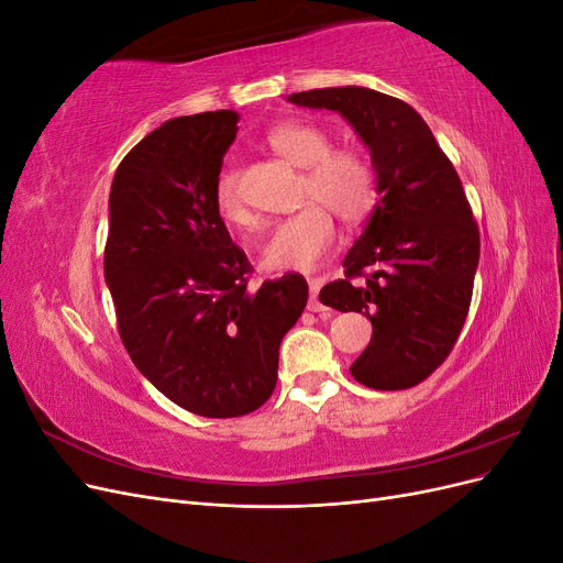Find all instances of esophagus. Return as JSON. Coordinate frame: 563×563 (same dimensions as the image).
Returning a JSON list of instances; mask_svg holds the SVG:
<instances>
[{"mask_svg":"<svg viewBox=\"0 0 563 563\" xmlns=\"http://www.w3.org/2000/svg\"><path fill=\"white\" fill-rule=\"evenodd\" d=\"M321 286H323L321 277L310 279V302H308V310L310 312H329L327 305H321V300H319V288Z\"/></svg>","mask_w":563,"mask_h":563,"instance_id":"esophagus-1","label":"esophagus"}]
</instances>
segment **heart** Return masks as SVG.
I'll use <instances>...</instances> for the list:
<instances>
[{
    "label": "heart",
    "instance_id": "obj_1",
    "mask_svg": "<svg viewBox=\"0 0 563 563\" xmlns=\"http://www.w3.org/2000/svg\"><path fill=\"white\" fill-rule=\"evenodd\" d=\"M267 143L286 162L305 168L302 201L310 203L272 230L261 249V265L272 272H310L333 249L335 220L331 211L354 223L376 207V172L362 152L333 150L331 135L310 122H284L267 133ZM213 199L225 223L255 225L230 168L218 176Z\"/></svg>",
    "mask_w": 563,
    "mask_h": 563
}]
</instances>
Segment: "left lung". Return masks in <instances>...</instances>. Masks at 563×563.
I'll list each match as a JSON object with an SVG mask.
<instances>
[{
  "label": "left lung",
  "mask_w": 563,
  "mask_h": 563,
  "mask_svg": "<svg viewBox=\"0 0 563 563\" xmlns=\"http://www.w3.org/2000/svg\"><path fill=\"white\" fill-rule=\"evenodd\" d=\"M286 100L345 117L371 152L380 197L345 255V279L323 286L319 300L371 319V343L350 366L356 383L413 387L446 360L470 310L479 230L463 183L424 119L399 98L331 87ZM356 276L365 282L354 285Z\"/></svg>",
  "instance_id": "8db88e82"
}]
</instances>
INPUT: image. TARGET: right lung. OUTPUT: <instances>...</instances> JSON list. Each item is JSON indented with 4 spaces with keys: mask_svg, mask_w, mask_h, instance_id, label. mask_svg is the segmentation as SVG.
<instances>
[{
    "mask_svg": "<svg viewBox=\"0 0 563 563\" xmlns=\"http://www.w3.org/2000/svg\"><path fill=\"white\" fill-rule=\"evenodd\" d=\"M236 122L234 110L168 119L110 187L106 284L119 335L164 397L203 418H236L269 399L282 338L308 302L300 275L246 288V253L213 199Z\"/></svg>",
    "mask_w": 563,
    "mask_h": 563,
    "instance_id": "right-lung-1",
    "label": "right lung"
}]
</instances>
